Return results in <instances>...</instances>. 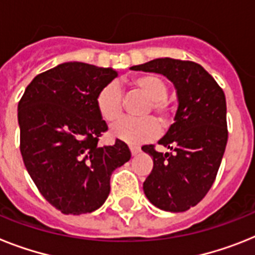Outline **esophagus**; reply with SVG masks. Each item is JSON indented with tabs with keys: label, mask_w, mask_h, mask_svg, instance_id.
<instances>
[{
	"label": "esophagus",
	"mask_w": 255,
	"mask_h": 255,
	"mask_svg": "<svg viewBox=\"0 0 255 255\" xmlns=\"http://www.w3.org/2000/svg\"><path fill=\"white\" fill-rule=\"evenodd\" d=\"M129 151H131L132 156H135V155H137V153H139V152H140V148L139 147H133V145H131V147H129Z\"/></svg>",
	"instance_id": "1"
}]
</instances>
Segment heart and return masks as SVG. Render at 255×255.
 <instances>
[{"mask_svg":"<svg viewBox=\"0 0 255 255\" xmlns=\"http://www.w3.org/2000/svg\"><path fill=\"white\" fill-rule=\"evenodd\" d=\"M133 86L140 88L151 99L152 111L161 120H165L169 115V104L167 102L168 86L157 75H143L136 78ZM96 108L100 116L107 122H114L122 115V90L116 83H108L96 95ZM111 135L116 139L128 144H141L148 140L155 139L159 135L160 127L157 122L152 118L131 119L123 118L111 126Z\"/></svg>","mask_w":255,"mask_h":255,"instance_id":"obj_1","label":"heart"}]
</instances>
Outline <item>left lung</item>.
<instances>
[{
    "mask_svg": "<svg viewBox=\"0 0 255 255\" xmlns=\"http://www.w3.org/2000/svg\"><path fill=\"white\" fill-rule=\"evenodd\" d=\"M131 70L161 74L173 83L177 111L159 144L172 152L144 145L153 168L143 184L147 198L165 212L197 205L213 185L228 143L225 94L198 63L157 58Z\"/></svg>",
    "mask_w": 255,
    "mask_h": 255,
    "instance_id": "8db88e82",
    "label": "left lung"
}]
</instances>
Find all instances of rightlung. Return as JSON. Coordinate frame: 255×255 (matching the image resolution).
I'll return each instance as SVG.
<instances>
[{
  "mask_svg": "<svg viewBox=\"0 0 255 255\" xmlns=\"http://www.w3.org/2000/svg\"><path fill=\"white\" fill-rule=\"evenodd\" d=\"M118 71L65 62L39 74L18 103L21 155L41 194L63 214L91 213L110 194V178L131 159L124 141L99 147L107 124L96 95Z\"/></svg>",
  "mask_w": 255,
  "mask_h": 255,
  "instance_id": "1",
  "label": "right lung"
}]
</instances>
